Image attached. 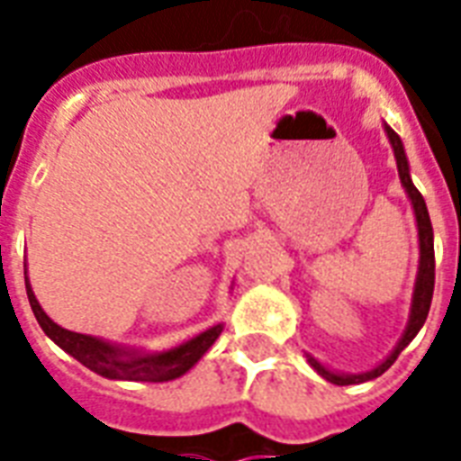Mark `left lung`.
Segmentation results:
<instances>
[{"instance_id": "8db88e82", "label": "left lung", "mask_w": 461, "mask_h": 461, "mask_svg": "<svg viewBox=\"0 0 461 461\" xmlns=\"http://www.w3.org/2000/svg\"><path fill=\"white\" fill-rule=\"evenodd\" d=\"M387 138L393 142V150H395V160H397V172H400V182H402V187L410 194V200H412V207H415V217H417V234H420V274H417V284H415V296H412V313H410V323H407V330L402 340L397 343V348L390 353L385 363H380L375 370H370V373H363V375H336V373H330L326 367L316 363L313 357H309V363L316 370H319V375H323L326 380H330L333 385H356V383H366V380H373V377L383 375L387 367L393 366L397 360V356L405 350V346L410 340L415 339L417 330L422 329V323H425L427 313H429V303H432V291H435V244H432V221H429V214H427V204L422 200V194L417 190L412 180H410V170H407V158L405 150H402V142L397 138V132L393 128H387Z\"/></svg>"}]
</instances>
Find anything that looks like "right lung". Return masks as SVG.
I'll list each match as a JSON object with an SVG mask.
<instances>
[{"label": "right lung", "mask_w": 461, "mask_h": 461, "mask_svg": "<svg viewBox=\"0 0 461 461\" xmlns=\"http://www.w3.org/2000/svg\"><path fill=\"white\" fill-rule=\"evenodd\" d=\"M26 296H29V303H32V311H34L39 326L44 329L46 336L54 340L56 346L64 348L68 356H74L78 363L91 367L94 373L111 377V380H138V383L175 380V377L185 375L210 350L212 343L220 339L221 329H224L221 323L212 326L210 330L200 333L197 339L187 340V343L172 348L167 353H160V356H135V353H128V350H121V348L108 346V343L94 339V336H84V333H74V330L56 326L54 321L41 311L29 281H26Z\"/></svg>", "instance_id": "add662e5"}]
</instances>
